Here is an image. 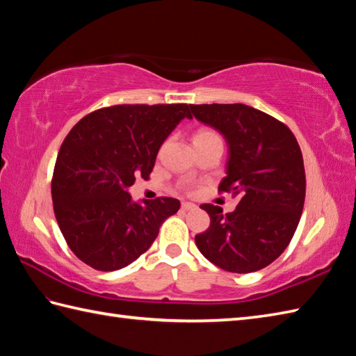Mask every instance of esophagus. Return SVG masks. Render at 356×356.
Masks as SVG:
<instances>
[{"mask_svg": "<svg viewBox=\"0 0 356 356\" xmlns=\"http://www.w3.org/2000/svg\"><path fill=\"white\" fill-rule=\"evenodd\" d=\"M197 207L194 205V203H191V202H184L182 203V209L184 211H193V209H195Z\"/></svg>", "mask_w": 356, "mask_h": 356, "instance_id": "34e87169", "label": "esophagus"}]
</instances>
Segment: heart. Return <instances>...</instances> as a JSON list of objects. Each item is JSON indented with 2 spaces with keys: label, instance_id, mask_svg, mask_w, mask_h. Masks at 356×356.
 I'll return each instance as SVG.
<instances>
[{
  "label": "heart",
  "instance_id": "b5f03b06",
  "mask_svg": "<svg viewBox=\"0 0 356 356\" xmlns=\"http://www.w3.org/2000/svg\"><path fill=\"white\" fill-rule=\"evenodd\" d=\"M213 136H217L214 131H209V130H200L197 131V134L194 136V139H203V138H213Z\"/></svg>",
  "mask_w": 356,
  "mask_h": 356
}]
</instances>
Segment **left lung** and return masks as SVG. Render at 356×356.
Wrapping results in <instances>:
<instances>
[{"label": "left lung", "mask_w": 356, "mask_h": 356, "mask_svg": "<svg viewBox=\"0 0 356 356\" xmlns=\"http://www.w3.org/2000/svg\"><path fill=\"white\" fill-rule=\"evenodd\" d=\"M228 145L218 190L238 199L232 213L202 205L209 228L195 245L216 266L237 274L266 268L283 254L303 213L306 176L297 139L284 124L245 104L190 105Z\"/></svg>", "instance_id": "obj_1"}]
</instances>
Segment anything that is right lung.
<instances>
[{
    "instance_id": "add662e5",
    "label": "right lung",
    "mask_w": 356,
    "mask_h": 356,
    "mask_svg": "<svg viewBox=\"0 0 356 356\" xmlns=\"http://www.w3.org/2000/svg\"><path fill=\"white\" fill-rule=\"evenodd\" d=\"M186 104L115 105L90 113L64 139L51 180L53 209L79 260L97 270H118L148 251L159 228L176 214L171 197L134 202L128 188L148 177L165 139Z\"/></svg>"
}]
</instances>
